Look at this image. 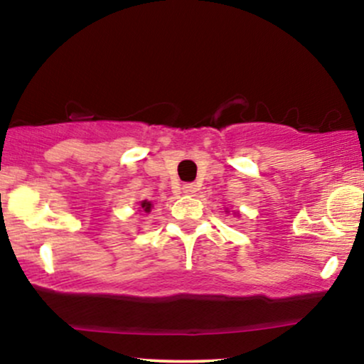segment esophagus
Returning <instances> with one entry per match:
<instances>
[{"label":"esophagus","mask_w":364,"mask_h":364,"mask_svg":"<svg viewBox=\"0 0 364 364\" xmlns=\"http://www.w3.org/2000/svg\"><path fill=\"white\" fill-rule=\"evenodd\" d=\"M196 191H198V185L196 183H186V185H183V193L195 195Z\"/></svg>","instance_id":"esophagus-1"}]
</instances>
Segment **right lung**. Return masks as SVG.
Wrapping results in <instances>:
<instances>
[{
	"label": "right lung",
	"mask_w": 364,
	"mask_h": 364,
	"mask_svg": "<svg viewBox=\"0 0 364 364\" xmlns=\"http://www.w3.org/2000/svg\"><path fill=\"white\" fill-rule=\"evenodd\" d=\"M141 208H144L145 212H149V210H150V203L147 202V200H145V202H141Z\"/></svg>",
	"instance_id": "obj_1"
}]
</instances>
